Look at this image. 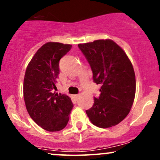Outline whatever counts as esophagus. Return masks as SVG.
Here are the masks:
<instances>
[{"mask_svg":"<svg viewBox=\"0 0 160 160\" xmlns=\"http://www.w3.org/2000/svg\"><path fill=\"white\" fill-rule=\"evenodd\" d=\"M80 94H76V95H73V98H75L76 100H77L79 98H80Z\"/></svg>","mask_w":160,"mask_h":160,"instance_id":"1","label":"esophagus"}]
</instances>
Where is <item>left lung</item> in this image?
Returning a JSON list of instances; mask_svg holds the SVG:
<instances>
[{
	"mask_svg": "<svg viewBox=\"0 0 160 160\" xmlns=\"http://www.w3.org/2000/svg\"><path fill=\"white\" fill-rule=\"evenodd\" d=\"M89 62L93 80L101 84V94L86 111L92 124L102 128L120 123L132 108L135 95V75L126 53L111 39L78 45Z\"/></svg>",
	"mask_w": 160,
	"mask_h": 160,
	"instance_id": "obj_1",
	"label": "left lung"
}]
</instances>
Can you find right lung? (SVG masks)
<instances>
[{
  "instance_id": "obj_1",
  "label": "right lung",
  "mask_w": 160,
  "mask_h": 160,
  "mask_svg": "<svg viewBox=\"0 0 160 160\" xmlns=\"http://www.w3.org/2000/svg\"><path fill=\"white\" fill-rule=\"evenodd\" d=\"M72 46L59 42L43 45L31 59L25 71L23 93L32 120L48 132L67 126L73 104L66 94L53 92L59 74V60Z\"/></svg>"
}]
</instances>
